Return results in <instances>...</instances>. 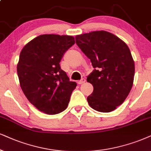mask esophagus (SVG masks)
Segmentation results:
<instances>
[{
    "label": "esophagus",
    "instance_id": "esophagus-1",
    "mask_svg": "<svg viewBox=\"0 0 151 151\" xmlns=\"http://www.w3.org/2000/svg\"><path fill=\"white\" fill-rule=\"evenodd\" d=\"M85 81H86L85 79H81V80H79V81H77V83H78V84H82V83H84Z\"/></svg>",
    "mask_w": 151,
    "mask_h": 151
}]
</instances>
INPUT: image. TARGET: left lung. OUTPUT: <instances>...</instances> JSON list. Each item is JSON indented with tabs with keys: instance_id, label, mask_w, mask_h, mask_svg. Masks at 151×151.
Masks as SVG:
<instances>
[{
	"instance_id": "obj_1",
	"label": "left lung",
	"mask_w": 151,
	"mask_h": 151,
	"mask_svg": "<svg viewBox=\"0 0 151 151\" xmlns=\"http://www.w3.org/2000/svg\"><path fill=\"white\" fill-rule=\"evenodd\" d=\"M76 43L94 68L87 77L93 86L87 98L90 106L110 112L125 101L134 77V62L129 47L114 34L100 30L77 35Z\"/></svg>"
}]
</instances>
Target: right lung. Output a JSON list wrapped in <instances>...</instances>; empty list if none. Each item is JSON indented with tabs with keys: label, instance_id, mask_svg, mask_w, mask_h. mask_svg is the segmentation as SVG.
Instances as JSON below:
<instances>
[{
	"label": "right lung",
	"instance_id": "right-lung-1",
	"mask_svg": "<svg viewBox=\"0 0 151 151\" xmlns=\"http://www.w3.org/2000/svg\"><path fill=\"white\" fill-rule=\"evenodd\" d=\"M74 43L72 36L42 35L21 51L17 65L21 88L28 101L42 112L57 114L68 105L77 83L70 81L60 62Z\"/></svg>",
	"mask_w": 151,
	"mask_h": 151
}]
</instances>
